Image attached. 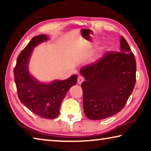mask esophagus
I'll return each mask as SVG.
<instances>
[{"label": "esophagus", "mask_w": 151, "mask_h": 151, "mask_svg": "<svg viewBox=\"0 0 151 151\" xmlns=\"http://www.w3.org/2000/svg\"><path fill=\"white\" fill-rule=\"evenodd\" d=\"M84 80H85V79H84L83 76H79L78 77V80H77V83H78V85H81V84L84 81Z\"/></svg>", "instance_id": "1"}]
</instances>
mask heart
<instances>
[{
	"label": "heart",
	"mask_w": 151,
	"mask_h": 151,
	"mask_svg": "<svg viewBox=\"0 0 151 151\" xmlns=\"http://www.w3.org/2000/svg\"><path fill=\"white\" fill-rule=\"evenodd\" d=\"M108 47H109L108 44H107L106 42L104 43L103 47H101V49L100 50V52H99L98 54L96 55V57L93 58V60H92V62L94 63L98 62V61L102 58V57H103L104 53L106 52L107 49H108Z\"/></svg>",
	"instance_id": "1"
}]
</instances>
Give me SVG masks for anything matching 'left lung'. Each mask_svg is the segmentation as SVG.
<instances>
[{
    "label": "left lung",
    "instance_id": "1",
    "mask_svg": "<svg viewBox=\"0 0 151 151\" xmlns=\"http://www.w3.org/2000/svg\"><path fill=\"white\" fill-rule=\"evenodd\" d=\"M119 52H107L93 65L83 66L80 74L83 109L86 116L93 121L104 119L123 109L136 82V60L127 40H120Z\"/></svg>",
    "mask_w": 151,
    "mask_h": 151
}]
</instances>
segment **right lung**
I'll return each instance as SVG.
<instances>
[{"label":"right lung","instance_id":"1","mask_svg":"<svg viewBox=\"0 0 151 151\" xmlns=\"http://www.w3.org/2000/svg\"><path fill=\"white\" fill-rule=\"evenodd\" d=\"M49 39L47 35L33 37L17 58L14 69L18 96L21 103L42 118L53 119L60 113L61 103L70 87L77 83V75L66 80L44 83L30 74L29 61L34 48Z\"/></svg>","mask_w":151,"mask_h":151}]
</instances>
